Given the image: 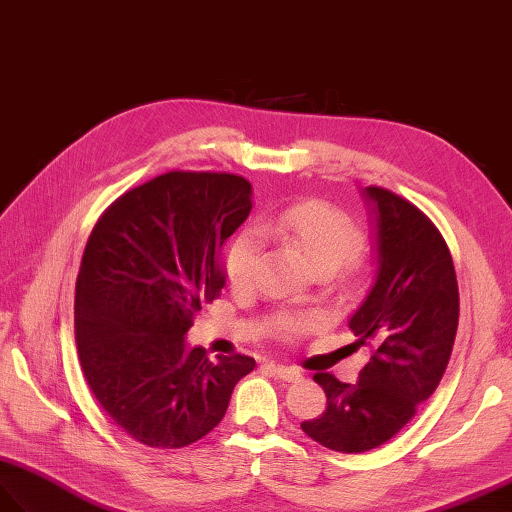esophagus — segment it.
Segmentation results:
<instances>
[{
	"mask_svg": "<svg viewBox=\"0 0 512 512\" xmlns=\"http://www.w3.org/2000/svg\"><path fill=\"white\" fill-rule=\"evenodd\" d=\"M267 368H271L273 370V375L278 377V379H282V381H286V383H297V381H301V372L297 370V368H293V366H282V364H267Z\"/></svg>",
	"mask_w": 512,
	"mask_h": 512,
	"instance_id": "esophagus-1",
	"label": "esophagus"
}]
</instances>
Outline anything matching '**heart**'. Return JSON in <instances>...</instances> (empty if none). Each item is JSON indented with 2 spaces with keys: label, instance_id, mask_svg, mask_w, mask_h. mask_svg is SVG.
I'll use <instances>...</instances> for the list:
<instances>
[{
  "label": "heart",
  "instance_id": "obj_1",
  "mask_svg": "<svg viewBox=\"0 0 512 512\" xmlns=\"http://www.w3.org/2000/svg\"><path fill=\"white\" fill-rule=\"evenodd\" d=\"M295 245L314 271L336 273L362 250V234L347 215L331 209L325 202H299L280 213L262 219L258 230L247 228L234 237L226 254V275L234 290H247L258 273L262 256V237ZM312 316H284V334L312 327Z\"/></svg>",
  "mask_w": 512,
  "mask_h": 512
}]
</instances>
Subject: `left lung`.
Masks as SVG:
<instances>
[{
    "label": "left lung",
    "mask_w": 512,
    "mask_h": 512,
    "mask_svg": "<svg viewBox=\"0 0 512 512\" xmlns=\"http://www.w3.org/2000/svg\"><path fill=\"white\" fill-rule=\"evenodd\" d=\"M375 237V282L349 327L370 357L355 383L329 372L314 381L327 409L301 431L321 446L359 454L392 439L444 377L459 327V286L439 230L396 193L366 187Z\"/></svg>",
    "instance_id": "8db88e82"
}]
</instances>
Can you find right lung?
Instances as JSON below:
<instances>
[{
    "label": "right lung",
    "mask_w": 512,
    "mask_h": 512,
    "mask_svg": "<svg viewBox=\"0 0 512 512\" xmlns=\"http://www.w3.org/2000/svg\"><path fill=\"white\" fill-rule=\"evenodd\" d=\"M252 211L243 176L168 172L120 196L94 226L75 286V340L94 398L150 448H183L222 422L256 362L189 347L222 295V247Z\"/></svg>",
    "instance_id": "obj_1"
}]
</instances>
